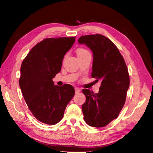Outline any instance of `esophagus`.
Returning <instances> with one entry per match:
<instances>
[{
  "label": "esophagus",
  "instance_id": "34e87169",
  "mask_svg": "<svg viewBox=\"0 0 153 153\" xmlns=\"http://www.w3.org/2000/svg\"><path fill=\"white\" fill-rule=\"evenodd\" d=\"M75 93L76 94H78V93H79L80 92V89L78 88H75Z\"/></svg>",
  "mask_w": 153,
  "mask_h": 153
}]
</instances>
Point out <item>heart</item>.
<instances>
[{"label":"heart","mask_w":153,"mask_h":153,"mask_svg":"<svg viewBox=\"0 0 153 153\" xmlns=\"http://www.w3.org/2000/svg\"><path fill=\"white\" fill-rule=\"evenodd\" d=\"M76 55H77L78 57L84 56V55H85L86 54H88V53H89V51L88 50V49H86L85 48H78L76 49Z\"/></svg>","instance_id":"obj_1"}]
</instances>
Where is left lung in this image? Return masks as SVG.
I'll use <instances>...</instances> for the list:
<instances>
[{"mask_svg": "<svg viewBox=\"0 0 153 153\" xmlns=\"http://www.w3.org/2000/svg\"><path fill=\"white\" fill-rule=\"evenodd\" d=\"M78 41L92 50L91 76L101 81L98 93L82 89L86 98L82 106L84 119L89 126L105 127L118 117L125 104L130 82L127 67L118 48L106 36L84 35Z\"/></svg>", "mask_w": 153, "mask_h": 153, "instance_id": "1", "label": "left lung"}]
</instances>
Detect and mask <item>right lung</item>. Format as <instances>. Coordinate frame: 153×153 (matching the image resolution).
<instances>
[{"mask_svg":"<svg viewBox=\"0 0 153 153\" xmlns=\"http://www.w3.org/2000/svg\"><path fill=\"white\" fill-rule=\"evenodd\" d=\"M76 37L44 39L22 61L19 85L29 109L40 122L55 125L64 116L75 94L70 84L55 85L52 80L61 70L64 56Z\"/></svg>","mask_w":153,"mask_h":153,"instance_id":"add662e5","label":"right lung"}]
</instances>
